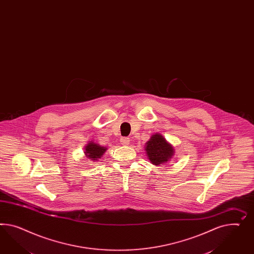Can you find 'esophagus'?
Here are the masks:
<instances>
[{
  "instance_id": "34e87169",
  "label": "esophagus",
  "mask_w": 254,
  "mask_h": 254,
  "mask_svg": "<svg viewBox=\"0 0 254 254\" xmlns=\"http://www.w3.org/2000/svg\"><path fill=\"white\" fill-rule=\"evenodd\" d=\"M120 142L122 145H128L130 140H129L128 137H122V138H120Z\"/></svg>"
}]
</instances>
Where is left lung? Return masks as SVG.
<instances>
[{"instance_id": "obj_1", "label": "left lung", "mask_w": 254, "mask_h": 254, "mask_svg": "<svg viewBox=\"0 0 254 254\" xmlns=\"http://www.w3.org/2000/svg\"><path fill=\"white\" fill-rule=\"evenodd\" d=\"M145 151L147 158L154 165L167 164L175 154L173 145L160 133L151 135V138L145 144Z\"/></svg>"}]
</instances>
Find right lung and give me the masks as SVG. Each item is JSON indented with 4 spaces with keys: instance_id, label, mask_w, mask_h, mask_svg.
Returning <instances> with one entry per match:
<instances>
[{
    "instance_id": "1",
    "label": "right lung",
    "mask_w": 254,
    "mask_h": 254,
    "mask_svg": "<svg viewBox=\"0 0 254 254\" xmlns=\"http://www.w3.org/2000/svg\"><path fill=\"white\" fill-rule=\"evenodd\" d=\"M84 153L86 159H89L92 162L98 161L103 157V153L107 151L106 147H103L99 143H95L93 140L89 141L88 144L84 147Z\"/></svg>"
}]
</instances>
